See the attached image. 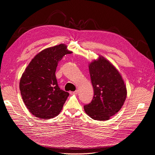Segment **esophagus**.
Listing matches in <instances>:
<instances>
[{"label":"esophagus","mask_w":155,"mask_h":155,"mask_svg":"<svg viewBox=\"0 0 155 155\" xmlns=\"http://www.w3.org/2000/svg\"><path fill=\"white\" fill-rule=\"evenodd\" d=\"M70 94H78V91L76 90V91H71L70 92Z\"/></svg>","instance_id":"esophagus-1"}]
</instances>
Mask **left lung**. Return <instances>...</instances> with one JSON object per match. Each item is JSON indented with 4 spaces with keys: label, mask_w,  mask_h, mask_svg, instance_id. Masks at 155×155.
<instances>
[{
    "label": "left lung",
    "mask_w": 155,
    "mask_h": 155,
    "mask_svg": "<svg viewBox=\"0 0 155 155\" xmlns=\"http://www.w3.org/2000/svg\"><path fill=\"white\" fill-rule=\"evenodd\" d=\"M94 96L84 111L93 120L106 121L117 113L127 97V88L121 74L102 55L89 63Z\"/></svg>",
    "instance_id": "left-lung-1"
}]
</instances>
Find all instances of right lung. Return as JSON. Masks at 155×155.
Returning a JSON list of instances; mask_svg holds the SVG:
<instances>
[{
    "mask_svg": "<svg viewBox=\"0 0 155 155\" xmlns=\"http://www.w3.org/2000/svg\"><path fill=\"white\" fill-rule=\"evenodd\" d=\"M67 48L61 44L43 49L29 63L20 80L23 102L35 117L47 120L58 115L69 95L60 89L55 76L58 61L72 53Z\"/></svg>",
    "mask_w": 155,
    "mask_h": 155,
    "instance_id": "right-lung-1",
    "label": "right lung"
}]
</instances>
